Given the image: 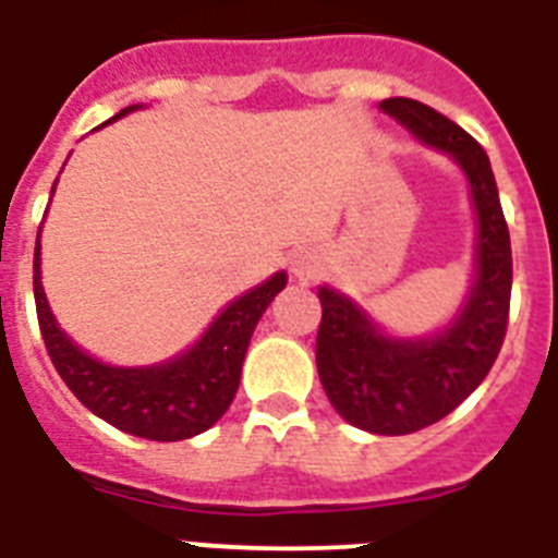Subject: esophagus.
<instances>
[{"label": "esophagus", "mask_w": 558, "mask_h": 558, "mask_svg": "<svg viewBox=\"0 0 558 558\" xmlns=\"http://www.w3.org/2000/svg\"><path fill=\"white\" fill-rule=\"evenodd\" d=\"M292 271H294V278L310 280L312 275L318 271V264H315V257H312V255H301V257H298V260H294Z\"/></svg>", "instance_id": "esophagus-1"}]
</instances>
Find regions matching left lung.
I'll return each instance as SVG.
<instances>
[{"label": "left lung", "mask_w": 558, "mask_h": 558, "mask_svg": "<svg viewBox=\"0 0 558 558\" xmlns=\"http://www.w3.org/2000/svg\"><path fill=\"white\" fill-rule=\"evenodd\" d=\"M381 108L464 169L478 211V275L459 320L433 341L384 338L343 294L320 289L315 361L326 398L352 427L407 436L450 415L487 378L510 318L513 257L499 189L484 148L468 131L418 99L392 97Z\"/></svg>", "instance_id": "obj_1"}]
</instances>
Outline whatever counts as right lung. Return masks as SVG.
I'll list each match as a JSON object with an SVG mask.
<instances>
[{
	"label": "right lung",
	"instance_id": "right-lung-1",
	"mask_svg": "<svg viewBox=\"0 0 558 558\" xmlns=\"http://www.w3.org/2000/svg\"><path fill=\"white\" fill-rule=\"evenodd\" d=\"M131 108L117 117L129 114ZM287 287V275L278 271L264 287L252 289L208 326L201 343L171 364L146 369H120L106 366L85 355L68 341L53 320L39 280V240L34 248V298L39 332L45 350L57 366L59 378L68 384L94 415L111 427L148 441H183L215 424L240 384V366L246 357L248 341L257 320L271 298Z\"/></svg>",
	"mask_w": 558,
	"mask_h": 558
}]
</instances>
